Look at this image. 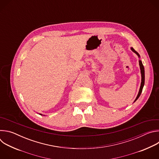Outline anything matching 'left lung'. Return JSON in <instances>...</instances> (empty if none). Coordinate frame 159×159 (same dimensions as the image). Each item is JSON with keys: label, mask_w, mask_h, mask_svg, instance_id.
I'll return each instance as SVG.
<instances>
[{"label": "left lung", "mask_w": 159, "mask_h": 159, "mask_svg": "<svg viewBox=\"0 0 159 159\" xmlns=\"http://www.w3.org/2000/svg\"><path fill=\"white\" fill-rule=\"evenodd\" d=\"M131 50L134 53H135L136 54H137V55L139 56V57H140V55L139 54L138 52H136L133 48H131ZM139 65H140V70H141V74H142V82H141V85H140V90H139V94H138V96H137V98H136V99L134 100V102H135L136 101H137V100L139 99V98L140 97V94H141V93H142V89H143V87L144 84H145V70H144V66H143V65L142 62L141 60H139Z\"/></svg>", "instance_id": "8db88e82"}]
</instances>
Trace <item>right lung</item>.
Listing matches in <instances>:
<instances>
[{"instance_id":"add662e5","label":"right lung","mask_w":159,"mask_h":159,"mask_svg":"<svg viewBox=\"0 0 159 159\" xmlns=\"http://www.w3.org/2000/svg\"><path fill=\"white\" fill-rule=\"evenodd\" d=\"M40 115H41V114H40Z\"/></svg>"}]
</instances>
